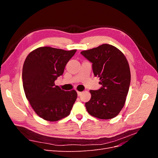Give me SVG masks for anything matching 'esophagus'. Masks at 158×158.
Masks as SVG:
<instances>
[{"mask_svg": "<svg viewBox=\"0 0 158 158\" xmlns=\"http://www.w3.org/2000/svg\"><path fill=\"white\" fill-rule=\"evenodd\" d=\"M82 92H77V94H78V96H80V95H82Z\"/></svg>", "mask_w": 158, "mask_h": 158, "instance_id": "34e87169", "label": "esophagus"}]
</instances>
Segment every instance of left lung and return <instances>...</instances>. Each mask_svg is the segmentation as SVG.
Returning a JSON list of instances; mask_svg holds the SVG:
<instances>
[{
    "instance_id": "1",
    "label": "left lung",
    "mask_w": 158,
    "mask_h": 158,
    "mask_svg": "<svg viewBox=\"0 0 158 158\" xmlns=\"http://www.w3.org/2000/svg\"><path fill=\"white\" fill-rule=\"evenodd\" d=\"M91 63L102 87L90 90L85 106L91 115L101 119L115 117L125 106L131 83V71L125 56L117 47L103 44L81 52Z\"/></svg>"
}]
</instances>
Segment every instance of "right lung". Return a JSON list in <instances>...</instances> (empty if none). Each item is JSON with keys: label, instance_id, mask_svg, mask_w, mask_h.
<instances>
[{"label": "right lung", "instance_id": "right-lung-1", "mask_svg": "<svg viewBox=\"0 0 158 158\" xmlns=\"http://www.w3.org/2000/svg\"><path fill=\"white\" fill-rule=\"evenodd\" d=\"M76 49L64 51L41 47L30 52L23 65L22 82L33 111L44 120L54 122L69 115L77 98L74 89H61L55 84Z\"/></svg>", "mask_w": 158, "mask_h": 158}]
</instances>
